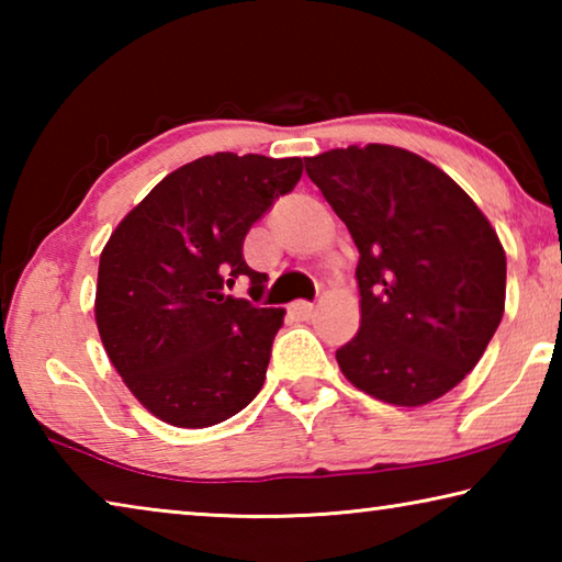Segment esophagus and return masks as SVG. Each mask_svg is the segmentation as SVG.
<instances>
[{
    "instance_id": "34e87169",
    "label": "esophagus",
    "mask_w": 562,
    "mask_h": 562,
    "mask_svg": "<svg viewBox=\"0 0 562 562\" xmlns=\"http://www.w3.org/2000/svg\"><path fill=\"white\" fill-rule=\"evenodd\" d=\"M290 312H292V317H297V319H310V317H312V312H315V304H312V302H304V300H300V302H292Z\"/></svg>"
}]
</instances>
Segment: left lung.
Returning a JSON list of instances; mask_svg holds the SVG:
<instances>
[{"instance_id":"left-lung-1","label":"left lung","mask_w":562,"mask_h":562,"mask_svg":"<svg viewBox=\"0 0 562 562\" xmlns=\"http://www.w3.org/2000/svg\"><path fill=\"white\" fill-rule=\"evenodd\" d=\"M359 250V331L337 361L359 392L424 406L479 364L506 307V252L439 166L406 148L349 146L304 160Z\"/></svg>"}]
</instances>
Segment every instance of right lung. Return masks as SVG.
<instances>
[{"label": "right lung", "instance_id": "obj_1", "mask_svg": "<svg viewBox=\"0 0 562 562\" xmlns=\"http://www.w3.org/2000/svg\"><path fill=\"white\" fill-rule=\"evenodd\" d=\"M302 176V158L215 154L168 173L103 245L93 315L123 384L160 422L205 429L265 384L284 310L233 297L268 274L247 268L243 240Z\"/></svg>", "mask_w": 562, "mask_h": 562}]
</instances>
